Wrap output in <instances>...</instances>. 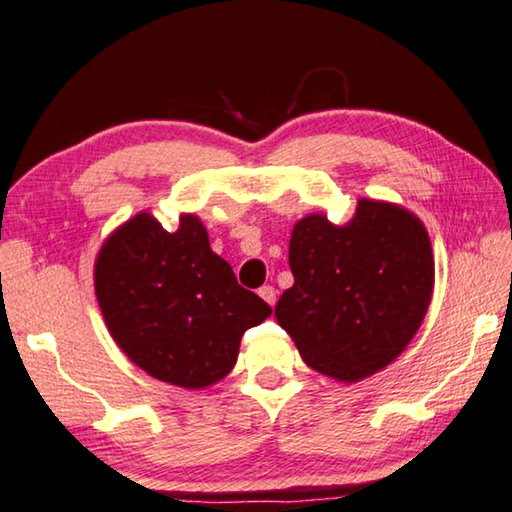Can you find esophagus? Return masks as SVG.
Returning a JSON list of instances; mask_svg holds the SVG:
<instances>
[{
	"label": "esophagus",
	"mask_w": 512,
	"mask_h": 512,
	"mask_svg": "<svg viewBox=\"0 0 512 512\" xmlns=\"http://www.w3.org/2000/svg\"><path fill=\"white\" fill-rule=\"evenodd\" d=\"M259 297H262V300L266 302V304H275V300H277V291L273 286H262L259 288Z\"/></svg>",
	"instance_id": "34e87169"
}]
</instances>
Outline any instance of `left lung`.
<instances>
[{
    "label": "left lung",
    "mask_w": 512,
    "mask_h": 512,
    "mask_svg": "<svg viewBox=\"0 0 512 512\" xmlns=\"http://www.w3.org/2000/svg\"><path fill=\"white\" fill-rule=\"evenodd\" d=\"M295 282L275 306L302 360L342 383L376 374L421 327L434 257L425 226L394 203L360 199L345 226L309 215L293 228Z\"/></svg>",
    "instance_id": "obj_1"
}]
</instances>
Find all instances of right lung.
Here are the masks:
<instances>
[{"label":"right lung","mask_w":512,"mask_h":512,"mask_svg":"<svg viewBox=\"0 0 512 512\" xmlns=\"http://www.w3.org/2000/svg\"><path fill=\"white\" fill-rule=\"evenodd\" d=\"M96 297L116 345L163 383L201 389L235 367L244 331L271 315L212 253L201 219L167 232L141 212L102 244Z\"/></svg>","instance_id":"obj_1"}]
</instances>
